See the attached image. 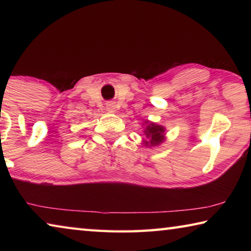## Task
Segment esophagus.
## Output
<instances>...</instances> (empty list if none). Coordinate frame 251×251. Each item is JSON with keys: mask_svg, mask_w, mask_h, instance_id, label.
Listing matches in <instances>:
<instances>
[{"mask_svg": "<svg viewBox=\"0 0 251 251\" xmlns=\"http://www.w3.org/2000/svg\"><path fill=\"white\" fill-rule=\"evenodd\" d=\"M115 103L114 101H107L106 103V109L108 110V112H114V109H115Z\"/></svg>", "mask_w": 251, "mask_h": 251, "instance_id": "esophagus-1", "label": "esophagus"}]
</instances>
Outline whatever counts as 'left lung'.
<instances>
[{
  "instance_id": "1",
  "label": "left lung",
  "mask_w": 251,
  "mask_h": 251,
  "mask_svg": "<svg viewBox=\"0 0 251 251\" xmlns=\"http://www.w3.org/2000/svg\"><path fill=\"white\" fill-rule=\"evenodd\" d=\"M164 127L159 125H156L154 123H151V125L146 127L145 134L148 138H151L150 142H146V144L150 143V145H158L164 141Z\"/></svg>"
}]
</instances>
